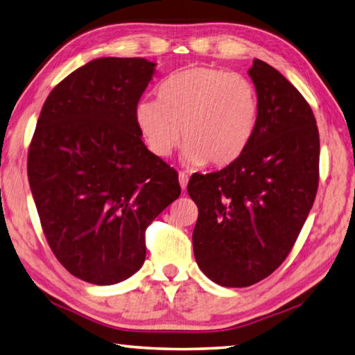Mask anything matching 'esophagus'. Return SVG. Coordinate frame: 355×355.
Segmentation results:
<instances>
[{
	"mask_svg": "<svg viewBox=\"0 0 355 355\" xmlns=\"http://www.w3.org/2000/svg\"><path fill=\"white\" fill-rule=\"evenodd\" d=\"M187 184H189V176L185 173H179V185H181V189L185 190L187 189Z\"/></svg>",
	"mask_w": 355,
	"mask_h": 355,
	"instance_id": "obj_1",
	"label": "esophagus"
}]
</instances>
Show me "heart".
I'll return each mask as SVG.
<instances>
[{"label": "heart", "mask_w": 355, "mask_h": 355, "mask_svg": "<svg viewBox=\"0 0 355 355\" xmlns=\"http://www.w3.org/2000/svg\"><path fill=\"white\" fill-rule=\"evenodd\" d=\"M260 116L256 85L243 74L191 67L171 74L157 99H141L135 120L154 155L165 159L184 141L190 166H226L250 146Z\"/></svg>", "instance_id": "1"}]
</instances>
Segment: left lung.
Here are the masks:
<instances>
[{"label":"left lung","mask_w":355,"mask_h":355,"mask_svg":"<svg viewBox=\"0 0 355 355\" xmlns=\"http://www.w3.org/2000/svg\"><path fill=\"white\" fill-rule=\"evenodd\" d=\"M248 73L260 99L250 146L187 185L198 206L196 263L223 287H250L287 259L318 190L320 135L310 105L266 62L254 59Z\"/></svg>","instance_id":"1"}]
</instances>
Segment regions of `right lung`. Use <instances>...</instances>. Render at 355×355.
Listing matches in <instances>:
<instances>
[{"label": "right lung", "instance_id": "right-lung-1", "mask_svg": "<svg viewBox=\"0 0 355 355\" xmlns=\"http://www.w3.org/2000/svg\"><path fill=\"white\" fill-rule=\"evenodd\" d=\"M155 74L141 58L90 60L54 87L28 154L31 191L59 262L95 285L141 268L145 231L181 195L141 141L135 107Z\"/></svg>", "mask_w": 355, "mask_h": 355}]
</instances>
